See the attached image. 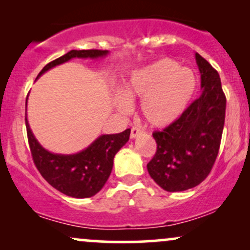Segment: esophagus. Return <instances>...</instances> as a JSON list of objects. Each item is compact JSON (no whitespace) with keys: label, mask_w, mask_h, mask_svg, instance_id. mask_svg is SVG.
I'll return each mask as SVG.
<instances>
[{"label":"esophagus","mask_w":250,"mask_h":250,"mask_svg":"<svg viewBox=\"0 0 250 250\" xmlns=\"http://www.w3.org/2000/svg\"><path fill=\"white\" fill-rule=\"evenodd\" d=\"M141 133H142L141 129L137 128V127H133V128H131V131H130V137H131V139H135V137L139 136V135Z\"/></svg>","instance_id":"1"}]
</instances>
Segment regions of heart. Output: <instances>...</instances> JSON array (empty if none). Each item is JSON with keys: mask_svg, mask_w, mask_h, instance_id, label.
<instances>
[{"mask_svg": "<svg viewBox=\"0 0 250 250\" xmlns=\"http://www.w3.org/2000/svg\"><path fill=\"white\" fill-rule=\"evenodd\" d=\"M199 88V79L190 68L171 59H162L136 70L125 88L129 100H141L143 119L155 128H165L187 110ZM117 109L127 113L130 103L121 97Z\"/></svg>", "mask_w": 250, "mask_h": 250, "instance_id": "b5f03b06", "label": "heart"}]
</instances>
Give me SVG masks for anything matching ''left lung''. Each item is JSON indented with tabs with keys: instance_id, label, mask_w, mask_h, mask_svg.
Instances as JSON below:
<instances>
[{
	"instance_id": "1",
	"label": "left lung",
	"mask_w": 250,
	"mask_h": 250,
	"mask_svg": "<svg viewBox=\"0 0 250 250\" xmlns=\"http://www.w3.org/2000/svg\"><path fill=\"white\" fill-rule=\"evenodd\" d=\"M202 94L173 125L153 136L157 149L148 173L167 191L196 187L210 173L219 154L226 117V96L220 75L200 54H195Z\"/></svg>"
}]
</instances>
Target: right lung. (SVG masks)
Masks as SVG:
<instances>
[{
  "label": "right lung",
  "mask_w": 250,
  "mask_h": 250,
  "mask_svg": "<svg viewBox=\"0 0 250 250\" xmlns=\"http://www.w3.org/2000/svg\"><path fill=\"white\" fill-rule=\"evenodd\" d=\"M108 50H70L65 55L48 63L37 79L56 65L71 59H99L108 55ZM25 100V111H27ZM28 142L34 163L43 179L64 195L76 199L91 197L99 193L107 182L114 165V156L128 142L130 129L119 134L101 135L82 151L71 155L54 154L40 145L29 127L25 113Z\"/></svg>",
  "instance_id": "add662e5"
}]
</instances>
